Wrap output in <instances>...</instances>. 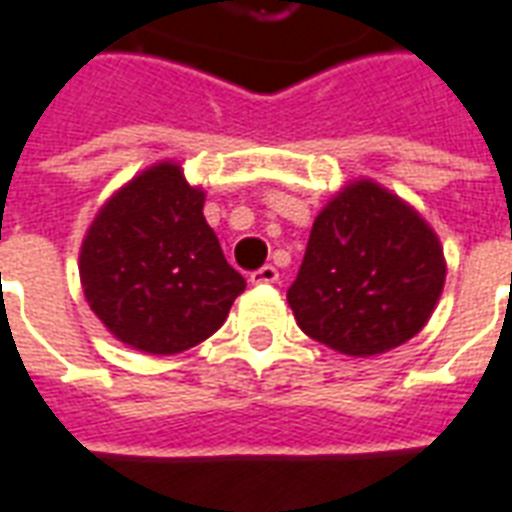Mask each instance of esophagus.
Returning a JSON list of instances; mask_svg holds the SVG:
<instances>
[{"mask_svg": "<svg viewBox=\"0 0 512 512\" xmlns=\"http://www.w3.org/2000/svg\"><path fill=\"white\" fill-rule=\"evenodd\" d=\"M277 279H279V271L274 266H263L249 274V282H252V285H274Z\"/></svg>", "mask_w": 512, "mask_h": 512, "instance_id": "1", "label": "esophagus"}]
</instances>
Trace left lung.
<instances>
[{
	"mask_svg": "<svg viewBox=\"0 0 512 512\" xmlns=\"http://www.w3.org/2000/svg\"><path fill=\"white\" fill-rule=\"evenodd\" d=\"M447 277L439 235L408 202L354 180L315 216L288 304L301 332L348 356L411 340Z\"/></svg>",
	"mask_w": 512,
	"mask_h": 512,
	"instance_id": "left-lung-1",
	"label": "left lung"
}]
</instances>
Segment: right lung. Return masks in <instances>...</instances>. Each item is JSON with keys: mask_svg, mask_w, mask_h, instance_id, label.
Listing matches in <instances>:
<instances>
[{"mask_svg": "<svg viewBox=\"0 0 512 512\" xmlns=\"http://www.w3.org/2000/svg\"><path fill=\"white\" fill-rule=\"evenodd\" d=\"M205 191L175 161H158L117 189L84 235V299L120 343L169 356L208 340L246 279L224 260L202 216Z\"/></svg>", "mask_w": 512, "mask_h": 512, "instance_id": "add662e5", "label": "right lung"}]
</instances>
